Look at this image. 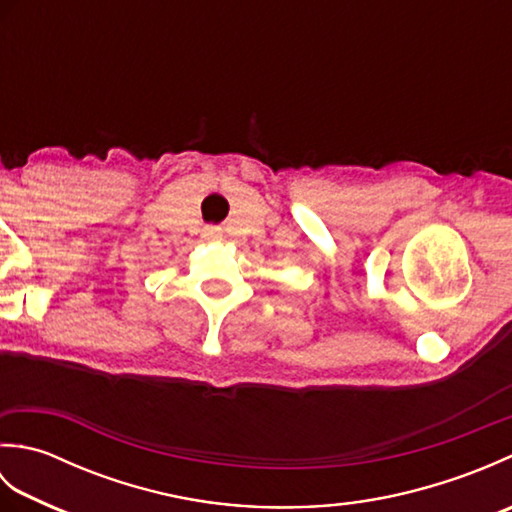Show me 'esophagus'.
Wrapping results in <instances>:
<instances>
[{
  "mask_svg": "<svg viewBox=\"0 0 512 512\" xmlns=\"http://www.w3.org/2000/svg\"><path fill=\"white\" fill-rule=\"evenodd\" d=\"M202 239H206V242H220L222 231L217 226H206L202 231Z\"/></svg>",
  "mask_w": 512,
  "mask_h": 512,
  "instance_id": "34e87169",
  "label": "esophagus"
}]
</instances>
